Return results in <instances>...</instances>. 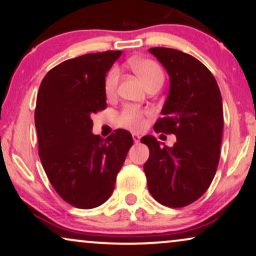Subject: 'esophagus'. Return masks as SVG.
I'll return each mask as SVG.
<instances>
[{
    "label": "esophagus",
    "mask_w": 256,
    "mask_h": 256,
    "mask_svg": "<svg viewBox=\"0 0 256 256\" xmlns=\"http://www.w3.org/2000/svg\"><path fill=\"white\" fill-rule=\"evenodd\" d=\"M132 138H134V144H138V142H140V136L137 134H132Z\"/></svg>",
    "instance_id": "1"
}]
</instances>
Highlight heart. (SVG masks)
Returning a JSON list of instances; mask_svg holds the SVG:
<instances>
[{
  "instance_id": "b5f03b06",
  "label": "heart",
  "mask_w": 256,
  "mask_h": 256,
  "mask_svg": "<svg viewBox=\"0 0 256 256\" xmlns=\"http://www.w3.org/2000/svg\"><path fill=\"white\" fill-rule=\"evenodd\" d=\"M130 66L139 78L148 85L156 83V82H164V72L162 68L156 62L148 58H140L136 57L132 58L130 62ZM119 82V70L118 68L114 66L108 71L104 80V91L108 97L114 96L117 91ZM118 124L122 128H130L132 131H142L145 126V112L136 106H126L118 117Z\"/></svg>"
}]
</instances>
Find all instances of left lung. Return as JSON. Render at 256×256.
<instances>
[{
    "label": "left lung",
    "mask_w": 256,
    "mask_h": 256,
    "mask_svg": "<svg viewBox=\"0 0 256 256\" xmlns=\"http://www.w3.org/2000/svg\"><path fill=\"white\" fill-rule=\"evenodd\" d=\"M168 70L170 92L156 122L154 131L176 134L172 148L162 146L153 136L144 165L150 193L172 208L185 207L206 192L216 176L222 140V100L216 78L204 64L182 51L151 48Z\"/></svg>",
    "instance_id": "obj_1"
}]
</instances>
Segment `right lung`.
<instances>
[{
    "instance_id": "obj_1",
    "label": "right lung",
    "mask_w": 256,
    "mask_h": 256,
    "mask_svg": "<svg viewBox=\"0 0 256 256\" xmlns=\"http://www.w3.org/2000/svg\"><path fill=\"white\" fill-rule=\"evenodd\" d=\"M120 54L110 50L64 60L46 74L37 94L40 162L54 190L77 208H94L111 196L134 145L122 128L105 140L91 132V116L106 108V72Z\"/></svg>"
}]
</instances>
